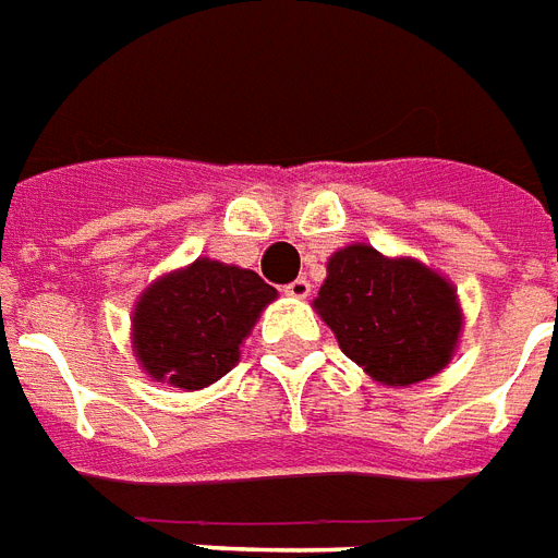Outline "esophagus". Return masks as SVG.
Returning a JSON list of instances; mask_svg holds the SVG:
<instances>
[{"instance_id":"34e87169","label":"esophagus","mask_w":558,"mask_h":558,"mask_svg":"<svg viewBox=\"0 0 558 558\" xmlns=\"http://www.w3.org/2000/svg\"><path fill=\"white\" fill-rule=\"evenodd\" d=\"M283 292H287L289 298H307L310 295V280H304V278L292 280V283H289Z\"/></svg>"}]
</instances>
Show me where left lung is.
Listing matches in <instances>:
<instances>
[{"label": "left lung", "mask_w": 558, "mask_h": 558, "mask_svg": "<svg viewBox=\"0 0 558 558\" xmlns=\"http://www.w3.org/2000/svg\"><path fill=\"white\" fill-rule=\"evenodd\" d=\"M313 307L342 354L383 386L436 377L457 354L465 322L441 271L415 257H386L368 242L330 254Z\"/></svg>", "instance_id": "8db88e82"}]
</instances>
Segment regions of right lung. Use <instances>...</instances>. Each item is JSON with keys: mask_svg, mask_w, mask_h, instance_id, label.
<instances>
[{"mask_svg": "<svg viewBox=\"0 0 558 558\" xmlns=\"http://www.w3.org/2000/svg\"><path fill=\"white\" fill-rule=\"evenodd\" d=\"M275 298L257 271L198 257L140 292L131 351L151 380L198 392L240 363L242 342Z\"/></svg>", "mask_w": 558, "mask_h": 558, "instance_id": "1", "label": "right lung"}]
</instances>
